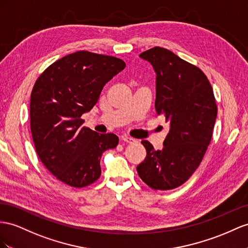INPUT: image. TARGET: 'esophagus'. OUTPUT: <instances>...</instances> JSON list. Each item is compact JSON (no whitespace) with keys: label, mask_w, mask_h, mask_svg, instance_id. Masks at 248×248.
<instances>
[{"label":"esophagus","mask_w":248,"mask_h":248,"mask_svg":"<svg viewBox=\"0 0 248 248\" xmlns=\"http://www.w3.org/2000/svg\"><path fill=\"white\" fill-rule=\"evenodd\" d=\"M122 139H123L124 142H128V143H135L136 142V139L135 138L130 137V136H126V135H124L122 137Z\"/></svg>","instance_id":"1"}]
</instances>
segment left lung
Here are the masks:
<instances>
[{"mask_svg": "<svg viewBox=\"0 0 248 248\" xmlns=\"http://www.w3.org/2000/svg\"><path fill=\"white\" fill-rule=\"evenodd\" d=\"M156 72L155 109L170 122L162 150L148 140L145 159L138 164L141 180L154 189L182 186L203 159L212 140L217 105L211 82L202 70L161 47L142 52Z\"/></svg>", "mask_w": 248, "mask_h": 248, "instance_id": "left-lung-1", "label": "left lung"}]
</instances>
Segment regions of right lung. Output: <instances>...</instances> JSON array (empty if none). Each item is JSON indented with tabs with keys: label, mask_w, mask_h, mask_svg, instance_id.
Returning <instances> with one entry per match:
<instances>
[{
	"label": "right lung",
	"mask_w": 248,
	"mask_h": 248,
	"mask_svg": "<svg viewBox=\"0 0 248 248\" xmlns=\"http://www.w3.org/2000/svg\"><path fill=\"white\" fill-rule=\"evenodd\" d=\"M125 67L110 55L78 51L51 63L30 96V129L37 155L66 185L85 187L101 174L100 158L118 137L81 126V115L97 103L104 86Z\"/></svg>",
	"instance_id": "add662e5"
}]
</instances>
